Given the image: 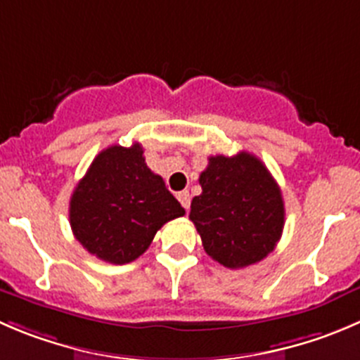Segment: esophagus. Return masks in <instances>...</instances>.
Segmentation results:
<instances>
[{"label":"esophagus","mask_w":360,"mask_h":360,"mask_svg":"<svg viewBox=\"0 0 360 360\" xmlns=\"http://www.w3.org/2000/svg\"><path fill=\"white\" fill-rule=\"evenodd\" d=\"M177 200L181 202V205H183L184 209H190V204H191V195H190V191H179V193H177Z\"/></svg>","instance_id":"esophagus-1"}]
</instances>
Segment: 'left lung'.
Returning a JSON list of instances; mask_svg holds the SVG:
<instances>
[{"mask_svg": "<svg viewBox=\"0 0 360 360\" xmlns=\"http://www.w3.org/2000/svg\"><path fill=\"white\" fill-rule=\"evenodd\" d=\"M191 200L190 219L212 260L243 269L276 248L285 225L281 190L267 167L246 151L211 156Z\"/></svg>", "mask_w": 360, "mask_h": 360, "instance_id": "8db88e82", "label": "left lung"}]
</instances>
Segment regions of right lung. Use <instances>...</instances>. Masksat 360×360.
<instances>
[{
    "label": "right lung",
    "instance_id": "obj_1",
    "mask_svg": "<svg viewBox=\"0 0 360 360\" xmlns=\"http://www.w3.org/2000/svg\"><path fill=\"white\" fill-rule=\"evenodd\" d=\"M184 209L146 165L139 142L103 149L70 198V226L91 255L109 264L141 257L156 232Z\"/></svg>",
    "mask_w": 360,
    "mask_h": 360
}]
</instances>
